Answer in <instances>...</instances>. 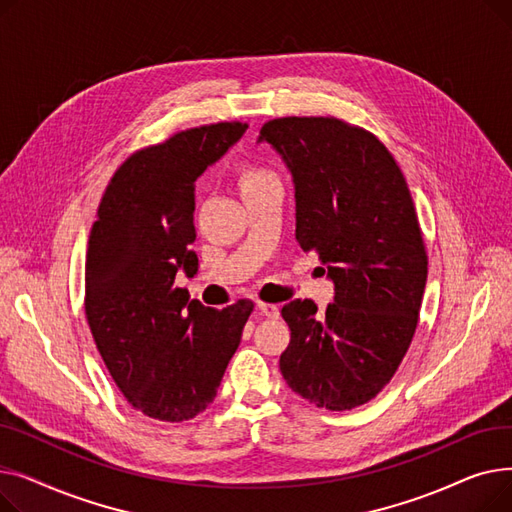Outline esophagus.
Instances as JSON below:
<instances>
[{
  "label": "esophagus",
  "mask_w": 512,
  "mask_h": 512,
  "mask_svg": "<svg viewBox=\"0 0 512 512\" xmlns=\"http://www.w3.org/2000/svg\"><path fill=\"white\" fill-rule=\"evenodd\" d=\"M257 309H259L261 315H265V317H278V315H280L278 305H272V303H257Z\"/></svg>",
  "instance_id": "obj_1"
}]
</instances>
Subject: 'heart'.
Masks as SVG:
<instances>
[{"label": "heart", "mask_w": 512, "mask_h": 512, "mask_svg": "<svg viewBox=\"0 0 512 512\" xmlns=\"http://www.w3.org/2000/svg\"><path fill=\"white\" fill-rule=\"evenodd\" d=\"M274 176L259 168V166H245L240 170L238 174V184H240V191H249V188H255V186H261V184H267L272 182Z\"/></svg>", "instance_id": "1"}]
</instances>
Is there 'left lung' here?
<instances>
[{
    "mask_svg": "<svg viewBox=\"0 0 512 512\" xmlns=\"http://www.w3.org/2000/svg\"><path fill=\"white\" fill-rule=\"evenodd\" d=\"M257 143L286 164L294 236L334 282L324 313L309 299L282 307L280 371L311 405L355 409L392 380L417 328L427 255L407 180L373 134L336 118H276Z\"/></svg>",
    "mask_w": 512,
    "mask_h": 512,
    "instance_id": "8db88e82",
    "label": "left lung"
}]
</instances>
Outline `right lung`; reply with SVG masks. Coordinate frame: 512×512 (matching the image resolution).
Wrapping results in <instances>:
<instances>
[{"label": "right lung", "instance_id": "obj_1", "mask_svg": "<svg viewBox=\"0 0 512 512\" xmlns=\"http://www.w3.org/2000/svg\"><path fill=\"white\" fill-rule=\"evenodd\" d=\"M220 122L130 155L107 184L85 261V311L97 351L130 405L186 421L218 394L253 303L209 309L176 286L199 259L195 180L245 134Z\"/></svg>", "mask_w": 512, "mask_h": 512}]
</instances>
